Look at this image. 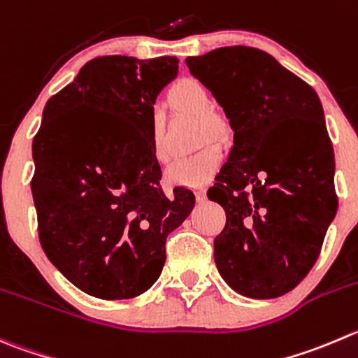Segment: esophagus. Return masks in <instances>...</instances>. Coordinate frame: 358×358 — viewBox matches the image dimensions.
Wrapping results in <instances>:
<instances>
[{
    "label": "esophagus",
    "instance_id": "obj_1",
    "mask_svg": "<svg viewBox=\"0 0 358 358\" xmlns=\"http://www.w3.org/2000/svg\"><path fill=\"white\" fill-rule=\"evenodd\" d=\"M194 192H196V199L199 201V203H203V201L206 199V189H204V187H197Z\"/></svg>",
    "mask_w": 358,
    "mask_h": 358
}]
</instances>
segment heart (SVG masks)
<instances>
[{
  "instance_id": "heart-1",
  "label": "heart",
  "mask_w": 358,
  "mask_h": 358,
  "mask_svg": "<svg viewBox=\"0 0 358 358\" xmlns=\"http://www.w3.org/2000/svg\"><path fill=\"white\" fill-rule=\"evenodd\" d=\"M168 101L175 112L190 113L197 117L199 140H222L227 134V122L218 112L211 108V94L206 87L196 78H180L168 91ZM150 152L159 164L169 161V154L162 143V122L152 119L150 122ZM224 155L217 145H206L196 154L187 155L173 162L166 171L169 185L199 187L210 182L222 166Z\"/></svg>"
}]
</instances>
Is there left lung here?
Returning <instances> with one entry per match:
<instances>
[{"instance_id": "obj_1", "label": "left lung", "mask_w": 358, "mask_h": 358, "mask_svg": "<svg viewBox=\"0 0 358 358\" xmlns=\"http://www.w3.org/2000/svg\"><path fill=\"white\" fill-rule=\"evenodd\" d=\"M185 62L234 131V147L208 190L225 211L213 241L218 273L241 296H283L311 271L338 211L320 99L259 48L222 47Z\"/></svg>"}]
</instances>
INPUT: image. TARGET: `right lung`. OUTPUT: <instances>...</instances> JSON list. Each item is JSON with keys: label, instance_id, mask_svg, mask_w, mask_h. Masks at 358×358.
I'll list each match as a JSON object with an SVG mask.
<instances>
[{"label": "right lung", "instance_id": "1", "mask_svg": "<svg viewBox=\"0 0 358 358\" xmlns=\"http://www.w3.org/2000/svg\"><path fill=\"white\" fill-rule=\"evenodd\" d=\"M176 71V57H96L45 105L33 140L38 236L89 296L131 299L150 289L166 238L196 203L182 187L166 196L150 152L155 98Z\"/></svg>", "mask_w": 358, "mask_h": 358}]
</instances>
